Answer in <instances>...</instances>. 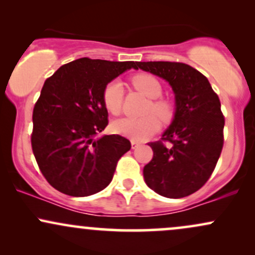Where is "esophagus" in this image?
Returning a JSON list of instances; mask_svg holds the SVG:
<instances>
[{
	"instance_id": "obj_1",
	"label": "esophagus",
	"mask_w": 255,
	"mask_h": 255,
	"mask_svg": "<svg viewBox=\"0 0 255 255\" xmlns=\"http://www.w3.org/2000/svg\"><path fill=\"white\" fill-rule=\"evenodd\" d=\"M131 148H136L137 147V146H139L140 144H139V142H137V141H135V140H131Z\"/></svg>"
}]
</instances>
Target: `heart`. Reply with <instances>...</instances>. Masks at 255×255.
Segmentation results:
<instances>
[{"label":"heart","instance_id":"obj_1","mask_svg":"<svg viewBox=\"0 0 255 255\" xmlns=\"http://www.w3.org/2000/svg\"><path fill=\"white\" fill-rule=\"evenodd\" d=\"M131 84L137 91L150 98V104L146 108V114H154L162 121H169L174 115L172 105L166 99L159 98L162 96V85L153 75L140 73L131 78ZM124 87L120 81H110L103 90V104L109 113L118 115L121 111ZM154 115H147L141 119L122 118L113 122V130L116 134L129 137L135 141L147 139L159 130V121Z\"/></svg>","mask_w":255,"mask_h":255}]
</instances>
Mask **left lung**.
I'll use <instances>...</instances> for the list:
<instances>
[{
  "mask_svg": "<svg viewBox=\"0 0 255 255\" xmlns=\"http://www.w3.org/2000/svg\"><path fill=\"white\" fill-rule=\"evenodd\" d=\"M137 68L168 81L176 105L162 139L148 144L153 157L144 166L145 182L166 198L191 195L211 176L223 148L224 116L217 93L205 75L186 63L137 62Z\"/></svg>",
  "mask_w": 255,
  "mask_h": 255,
  "instance_id": "1",
  "label": "left lung"
}]
</instances>
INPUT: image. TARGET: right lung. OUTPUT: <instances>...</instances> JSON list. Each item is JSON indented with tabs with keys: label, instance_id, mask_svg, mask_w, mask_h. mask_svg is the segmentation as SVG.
I'll use <instances>...</instances> for the list:
<instances>
[{
	"label": "right lung",
	"instance_id": "right-lung-1",
	"mask_svg": "<svg viewBox=\"0 0 255 255\" xmlns=\"http://www.w3.org/2000/svg\"><path fill=\"white\" fill-rule=\"evenodd\" d=\"M136 62L83 57L63 64L45 80L33 108L32 151L49 183L63 194L89 197L111 182L130 141L108 126L103 90Z\"/></svg>",
	"mask_w": 255,
	"mask_h": 255
}]
</instances>
